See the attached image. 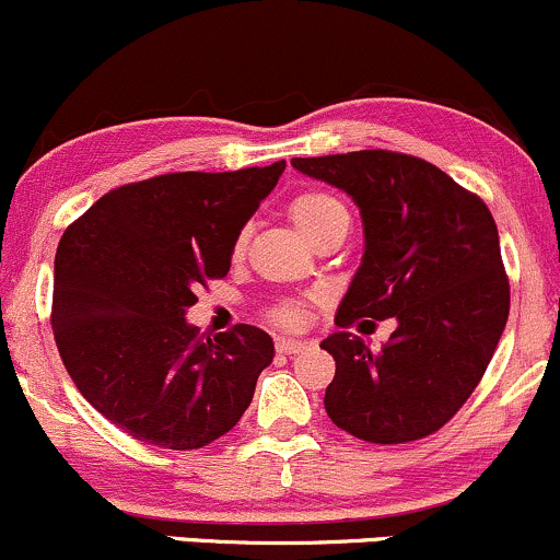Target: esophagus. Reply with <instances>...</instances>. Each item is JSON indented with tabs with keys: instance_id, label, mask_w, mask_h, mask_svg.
Wrapping results in <instances>:
<instances>
[{
	"instance_id": "esophagus-1",
	"label": "esophagus",
	"mask_w": 560,
	"mask_h": 560,
	"mask_svg": "<svg viewBox=\"0 0 560 560\" xmlns=\"http://www.w3.org/2000/svg\"><path fill=\"white\" fill-rule=\"evenodd\" d=\"M278 352H282V354H299L302 350H306V341H302V339H285V336H282V339H278Z\"/></svg>"
}]
</instances>
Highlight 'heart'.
<instances>
[{"label":"heart","instance_id":"heart-1","mask_svg":"<svg viewBox=\"0 0 560 560\" xmlns=\"http://www.w3.org/2000/svg\"><path fill=\"white\" fill-rule=\"evenodd\" d=\"M288 213H291L293 224H296L299 230L306 234V240H315L317 234H320L323 230H328V226L336 224V221L350 219V213H347L345 202H341L339 197L328 195V191H317V189L302 191V195L293 197L291 206H288ZM245 243H248V232L243 230L237 237H234V245H232L234 256L243 254ZM267 317L275 323V326L299 328L306 317L304 302L272 304L267 310Z\"/></svg>","mask_w":560,"mask_h":560}]
</instances>
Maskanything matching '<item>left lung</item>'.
I'll list each match as a JSON object with an SVG mask.
<instances>
[{"label":"left lung","mask_w":560,"mask_h":560,"mask_svg":"<svg viewBox=\"0 0 560 560\" xmlns=\"http://www.w3.org/2000/svg\"><path fill=\"white\" fill-rule=\"evenodd\" d=\"M291 165L358 202L365 254L323 341L336 360L330 422L369 443L432 435L465 406L491 363L510 312V280L491 210L478 195L413 154L363 149ZM395 316L371 353L343 330Z\"/></svg>","instance_id":"8db88e82"}]
</instances>
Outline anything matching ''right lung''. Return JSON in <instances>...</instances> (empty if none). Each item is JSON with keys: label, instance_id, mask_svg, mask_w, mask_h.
<instances>
[{"label": "right lung", "instance_id": "1", "mask_svg": "<svg viewBox=\"0 0 560 560\" xmlns=\"http://www.w3.org/2000/svg\"><path fill=\"white\" fill-rule=\"evenodd\" d=\"M285 160L232 173H165L106 191L66 226L52 336L77 389L136 441L189 451L226 435L275 345L261 328L206 336L184 320L230 272L232 245Z\"/></svg>", "mask_w": 560, "mask_h": 560}]
</instances>
